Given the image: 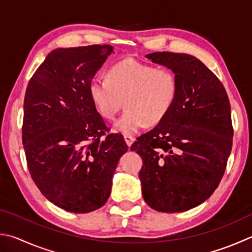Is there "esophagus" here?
Segmentation results:
<instances>
[{
	"mask_svg": "<svg viewBox=\"0 0 252 252\" xmlns=\"http://www.w3.org/2000/svg\"><path fill=\"white\" fill-rule=\"evenodd\" d=\"M124 139H125V142L128 147H130L132 142H134V138L130 136H124Z\"/></svg>",
	"mask_w": 252,
	"mask_h": 252,
	"instance_id": "obj_1",
	"label": "esophagus"
}]
</instances>
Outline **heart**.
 <instances>
[{"label":"heart","mask_w":252,"mask_h":252,"mask_svg":"<svg viewBox=\"0 0 252 252\" xmlns=\"http://www.w3.org/2000/svg\"><path fill=\"white\" fill-rule=\"evenodd\" d=\"M89 91L104 120H114L124 102L126 112L114 130L131 137L145 124L155 126L168 115L177 97L178 80L169 69H155L126 59L113 65L106 80L93 79Z\"/></svg>","instance_id":"1"}]
</instances>
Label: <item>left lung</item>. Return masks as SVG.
Segmentation results:
<instances>
[{"label":"left lung","instance_id":"8db88e82","mask_svg":"<svg viewBox=\"0 0 252 252\" xmlns=\"http://www.w3.org/2000/svg\"><path fill=\"white\" fill-rule=\"evenodd\" d=\"M146 58L172 71L178 93L163 121L130 147L144 161L142 196L158 212H185L205 202L224 175L234 134L229 99L194 56L163 51Z\"/></svg>","mask_w":252,"mask_h":252}]
</instances>
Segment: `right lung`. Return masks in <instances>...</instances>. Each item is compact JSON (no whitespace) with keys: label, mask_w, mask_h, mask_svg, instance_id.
Instances as JSON below:
<instances>
[{"label":"right lung","mask_w":252,"mask_h":252,"mask_svg":"<svg viewBox=\"0 0 252 252\" xmlns=\"http://www.w3.org/2000/svg\"><path fill=\"white\" fill-rule=\"evenodd\" d=\"M110 45L58 48L28 82L23 145L27 167L47 200L83 214L110 197L118 160L128 150L107 127L90 96V83L113 54Z\"/></svg>","instance_id":"1"}]
</instances>
